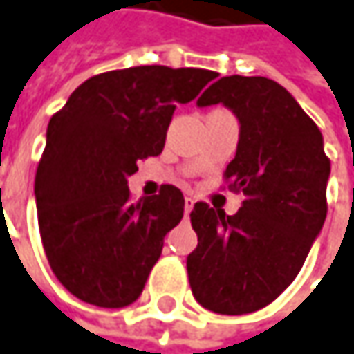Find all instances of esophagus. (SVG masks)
I'll use <instances>...</instances> for the list:
<instances>
[{"label": "esophagus", "mask_w": 354, "mask_h": 354, "mask_svg": "<svg viewBox=\"0 0 354 354\" xmlns=\"http://www.w3.org/2000/svg\"><path fill=\"white\" fill-rule=\"evenodd\" d=\"M194 203H196V201H194V196H186V201H184V210H186V214H188V212L192 210Z\"/></svg>", "instance_id": "obj_1"}]
</instances>
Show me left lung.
Returning <instances> with one entry per match:
<instances>
[{
    "instance_id": "obj_1",
    "label": "left lung",
    "mask_w": 354,
    "mask_h": 354,
    "mask_svg": "<svg viewBox=\"0 0 354 354\" xmlns=\"http://www.w3.org/2000/svg\"><path fill=\"white\" fill-rule=\"evenodd\" d=\"M216 103L241 123L223 178L225 188L243 192V205L233 216L194 205L198 245L186 270L198 304L239 316L272 304L302 270L326 218L330 160L318 125L272 79L223 77L198 99L201 107Z\"/></svg>"
}]
</instances>
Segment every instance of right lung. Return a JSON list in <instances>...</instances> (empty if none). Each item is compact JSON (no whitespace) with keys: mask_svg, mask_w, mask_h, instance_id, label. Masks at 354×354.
Segmentation results:
<instances>
[{"mask_svg":"<svg viewBox=\"0 0 354 354\" xmlns=\"http://www.w3.org/2000/svg\"><path fill=\"white\" fill-rule=\"evenodd\" d=\"M218 75L207 68L131 66L91 77L52 115L36 170V205L50 270L79 300L136 302L184 214L172 184L133 201L127 178L160 156L178 103Z\"/></svg>","mask_w":354,"mask_h":354,"instance_id":"1","label":"right lung"}]
</instances>
